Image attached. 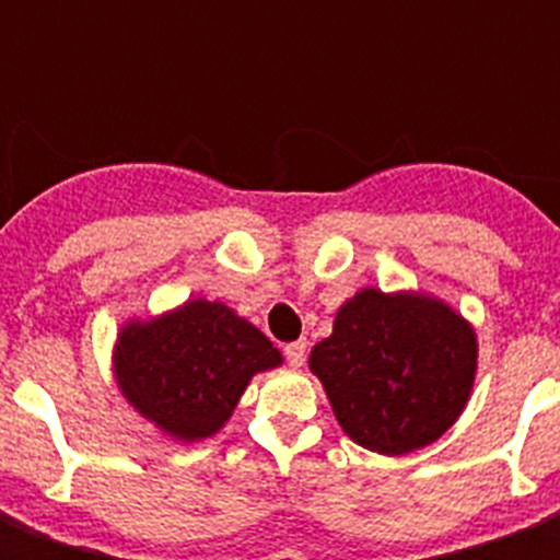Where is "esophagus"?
Returning a JSON list of instances; mask_svg holds the SVG:
<instances>
[{
	"label": "esophagus",
	"mask_w": 560,
	"mask_h": 560,
	"mask_svg": "<svg viewBox=\"0 0 560 560\" xmlns=\"http://www.w3.org/2000/svg\"><path fill=\"white\" fill-rule=\"evenodd\" d=\"M305 354H307V342L305 340L288 342V346H284V358H288V363L293 369H299L302 363H305Z\"/></svg>",
	"instance_id": "34e87169"
}]
</instances>
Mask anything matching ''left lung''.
Returning a JSON list of instances; mask_svg holds the SVG:
<instances>
[{
    "mask_svg": "<svg viewBox=\"0 0 560 560\" xmlns=\"http://www.w3.org/2000/svg\"><path fill=\"white\" fill-rule=\"evenodd\" d=\"M349 439L400 456L447 433L477 374V334L442 299L366 288L337 311L311 351Z\"/></svg>",
    "mask_w": 560,
    "mask_h": 560,
    "instance_id": "1",
    "label": "left lung"
}]
</instances>
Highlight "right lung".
<instances>
[{
	"label": "right lung",
	"instance_id": "obj_1",
	"mask_svg": "<svg viewBox=\"0 0 560 560\" xmlns=\"http://www.w3.org/2000/svg\"><path fill=\"white\" fill-rule=\"evenodd\" d=\"M281 366V351L223 302L191 299L118 334L113 372L136 412L177 442L226 424L253 374Z\"/></svg>",
	"mask_w": 560,
	"mask_h": 560
}]
</instances>
